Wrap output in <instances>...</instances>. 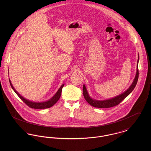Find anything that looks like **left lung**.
Returning <instances> with one entry per match:
<instances>
[{"instance_id": "8db88e82", "label": "left lung", "mask_w": 151, "mask_h": 151, "mask_svg": "<svg viewBox=\"0 0 151 151\" xmlns=\"http://www.w3.org/2000/svg\"><path fill=\"white\" fill-rule=\"evenodd\" d=\"M139 56L138 55V59H137V73L135 77V79L134 80L132 84L129 86V88L126 90L124 92L121 94L117 96H116L114 98L108 99L106 100L99 101L92 99L89 95L88 93V91L86 90V87L85 85L83 86V92L84 97L86 99V100L88 102L89 104H90L91 106L95 107V108H109L111 107L115 106L116 105H118L127 96H128L129 94L131 93L132 91L134 89L135 87L137 85V82L139 78V70H138V62H139Z\"/></svg>"}]
</instances>
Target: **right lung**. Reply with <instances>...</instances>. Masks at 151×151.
I'll return each mask as SVG.
<instances>
[{
    "instance_id": "obj_1",
    "label": "right lung",
    "mask_w": 151,
    "mask_h": 151,
    "mask_svg": "<svg viewBox=\"0 0 151 151\" xmlns=\"http://www.w3.org/2000/svg\"><path fill=\"white\" fill-rule=\"evenodd\" d=\"M9 81L10 83L11 86L12 87V89L14 91V92L17 94V95L22 99V100L29 107L32 108V109H46V108H49L55 104H56V102L58 101L59 100V99L60 97L61 96V93H62V88L64 86V84L62 85V86L60 87V88L58 89L57 92L55 94V95L51 98L50 100L45 101V102H33V101H30L28 100L25 98H24L14 88V87L12 86L10 79H9Z\"/></svg>"
}]
</instances>
